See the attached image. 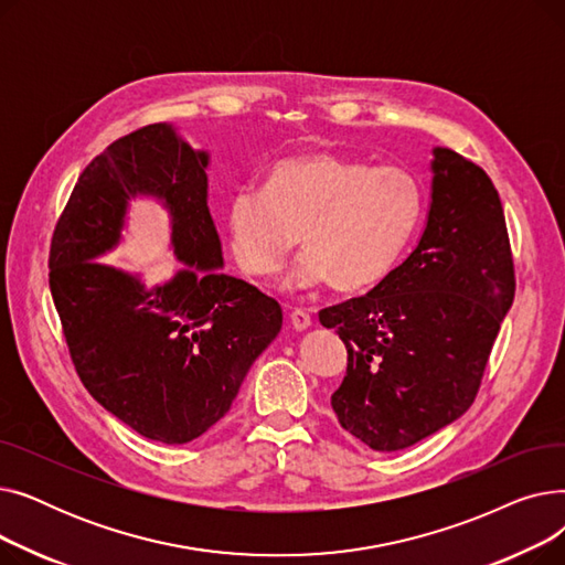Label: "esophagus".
Listing matches in <instances>:
<instances>
[{
	"label": "esophagus",
	"instance_id": "1",
	"mask_svg": "<svg viewBox=\"0 0 565 565\" xmlns=\"http://www.w3.org/2000/svg\"><path fill=\"white\" fill-rule=\"evenodd\" d=\"M311 313L307 311V309H292L290 311V324H292V328L295 330H307V328H311Z\"/></svg>",
	"mask_w": 565,
	"mask_h": 565
}]
</instances>
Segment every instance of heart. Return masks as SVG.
<instances>
[{"instance_id": "1", "label": "heart", "mask_w": 565, "mask_h": 565, "mask_svg": "<svg viewBox=\"0 0 565 565\" xmlns=\"http://www.w3.org/2000/svg\"><path fill=\"white\" fill-rule=\"evenodd\" d=\"M424 207L426 188L407 167H373L337 153L298 156L270 169L265 190L233 194L231 247L249 275L273 277L302 231L307 252L290 281L360 290L392 273Z\"/></svg>"}]
</instances>
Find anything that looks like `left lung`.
Instances as JSON below:
<instances>
[{
  "mask_svg": "<svg viewBox=\"0 0 565 565\" xmlns=\"http://www.w3.org/2000/svg\"><path fill=\"white\" fill-rule=\"evenodd\" d=\"M419 245L373 290L318 313L348 350L332 407L373 451H401L456 422L481 387L515 298L507 217L490 175L435 148Z\"/></svg>",
  "mask_w": 565,
  "mask_h": 565,
  "instance_id": "1",
  "label": "left lung"
}]
</instances>
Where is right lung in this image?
I'll return each instance as SVG.
<instances>
[{
    "mask_svg": "<svg viewBox=\"0 0 565 565\" xmlns=\"http://www.w3.org/2000/svg\"><path fill=\"white\" fill-rule=\"evenodd\" d=\"M205 167L207 156L164 124L116 139L79 173L50 243L52 300L82 384L164 444L192 441L224 417L284 318L275 298L217 273ZM137 193L170 207L174 250L189 265L162 287L90 260L117 242Z\"/></svg>",
    "mask_w": 565,
    "mask_h": 565,
    "instance_id": "right-lung-1",
    "label": "right lung"
}]
</instances>
